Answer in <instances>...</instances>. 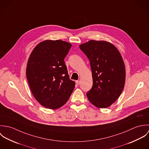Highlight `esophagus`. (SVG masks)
Here are the masks:
<instances>
[{
  "label": "esophagus",
  "instance_id": "34e87169",
  "mask_svg": "<svg viewBox=\"0 0 149 149\" xmlns=\"http://www.w3.org/2000/svg\"><path fill=\"white\" fill-rule=\"evenodd\" d=\"M76 84L77 85H79V84H80V81H79V80L76 81Z\"/></svg>",
  "mask_w": 149,
  "mask_h": 149
}]
</instances>
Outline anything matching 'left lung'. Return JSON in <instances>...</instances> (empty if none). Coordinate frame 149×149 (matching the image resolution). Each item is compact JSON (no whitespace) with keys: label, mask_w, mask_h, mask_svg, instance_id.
<instances>
[{"label":"left lung","mask_w":149,"mask_h":149,"mask_svg":"<svg viewBox=\"0 0 149 149\" xmlns=\"http://www.w3.org/2000/svg\"><path fill=\"white\" fill-rule=\"evenodd\" d=\"M89 60L93 86L86 93L99 108L111 106L120 96L126 81V69L118 49L106 41L90 40L80 45Z\"/></svg>","instance_id":"left-lung-1"}]
</instances>
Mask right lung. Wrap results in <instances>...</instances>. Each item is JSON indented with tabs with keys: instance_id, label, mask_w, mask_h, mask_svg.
<instances>
[{
	"instance_id": "1",
	"label": "right lung",
	"mask_w": 149,
	"mask_h": 149,
	"mask_svg": "<svg viewBox=\"0 0 149 149\" xmlns=\"http://www.w3.org/2000/svg\"><path fill=\"white\" fill-rule=\"evenodd\" d=\"M71 47L66 41L48 40L39 43L30 55L26 77L34 98L46 108L64 106L74 88L64 61Z\"/></svg>"
}]
</instances>
